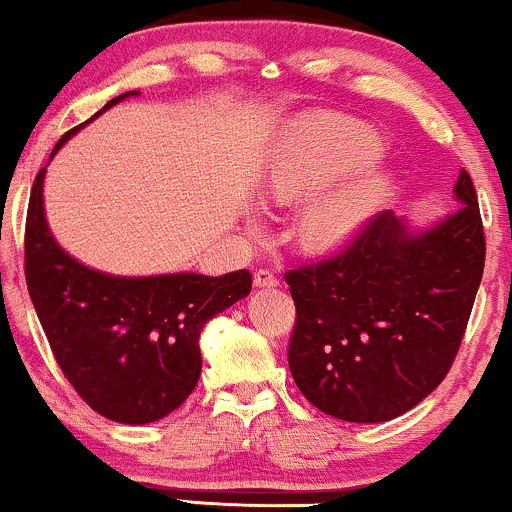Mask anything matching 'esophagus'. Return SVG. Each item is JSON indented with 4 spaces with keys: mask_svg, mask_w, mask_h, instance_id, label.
Instances as JSON below:
<instances>
[{
    "mask_svg": "<svg viewBox=\"0 0 512 512\" xmlns=\"http://www.w3.org/2000/svg\"><path fill=\"white\" fill-rule=\"evenodd\" d=\"M255 286L257 289H274V286H279V279L269 269H260V272H255Z\"/></svg>",
    "mask_w": 512,
    "mask_h": 512,
    "instance_id": "1",
    "label": "esophagus"
}]
</instances>
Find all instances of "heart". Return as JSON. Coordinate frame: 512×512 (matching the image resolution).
I'll return each instance as SVG.
<instances>
[{
	"mask_svg": "<svg viewBox=\"0 0 512 512\" xmlns=\"http://www.w3.org/2000/svg\"><path fill=\"white\" fill-rule=\"evenodd\" d=\"M383 142L363 122L320 113L291 127L289 139L276 154L264 178V197L291 204L317 195L342 174L347 178L308 204L298 238L310 252H332L354 240L385 207L395 180L375 163ZM352 175L349 176L348 173Z\"/></svg>",
	"mask_w": 512,
	"mask_h": 512,
	"instance_id": "1",
	"label": "heart"
}]
</instances>
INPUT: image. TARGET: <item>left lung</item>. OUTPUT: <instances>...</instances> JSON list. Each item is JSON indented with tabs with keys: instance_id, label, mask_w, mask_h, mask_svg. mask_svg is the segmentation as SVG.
<instances>
[{
	"instance_id": "1",
	"label": "left lung",
	"mask_w": 512,
	"mask_h": 512,
	"mask_svg": "<svg viewBox=\"0 0 512 512\" xmlns=\"http://www.w3.org/2000/svg\"><path fill=\"white\" fill-rule=\"evenodd\" d=\"M460 207L414 228L383 211L334 260L286 274L296 301L289 368L313 407L380 424L431 395L460 349L484 274V226L467 170Z\"/></svg>"
}]
</instances>
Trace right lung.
Here are the masks:
<instances>
[{
	"mask_svg": "<svg viewBox=\"0 0 512 512\" xmlns=\"http://www.w3.org/2000/svg\"><path fill=\"white\" fill-rule=\"evenodd\" d=\"M134 96L139 91L105 103L64 134L50 158L81 127ZM45 173L48 166L35 178L28 202L26 284L52 354L93 411L117 424H154L192 395L202 373L199 334L211 317L248 296L250 272L117 276L86 267L52 236Z\"/></svg>",
	"mask_w": 512,
	"mask_h": 512,
	"instance_id": "add662e5",
	"label": "right lung"
}]
</instances>
